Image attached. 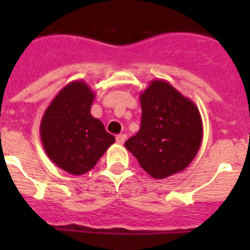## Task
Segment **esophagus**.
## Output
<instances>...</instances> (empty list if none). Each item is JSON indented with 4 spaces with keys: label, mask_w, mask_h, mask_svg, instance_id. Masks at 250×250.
<instances>
[{
    "label": "esophagus",
    "mask_w": 250,
    "mask_h": 250,
    "mask_svg": "<svg viewBox=\"0 0 250 250\" xmlns=\"http://www.w3.org/2000/svg\"><path fill=\"white\" fill-rule=\"evenodd\" d=\"M125 140H126V135H125V134H120V135L116 136V143H118L119 145H123L124 143H125Z\"/></svg>",
    "instance_id": "34e87169"
}]
</instances>
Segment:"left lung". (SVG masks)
I'll list each match as a JSON object with an SVG mask.
<instances>
[{"instance_id":"1","label":"left lung","mask_w":250,"mask_h":250,"mask_svg":"<svg viewBox=\"0 0 250 250\" xmlns=\"http://www.w3.org/2000/svg\"><path fill=\"white\" fill-rule=\"evenodd\" d=\"M141 126L125 147L154 179L180 173L200 149L203 121L198 106L165 80H152L140 94Z\"/></svg>"}]
</instances>
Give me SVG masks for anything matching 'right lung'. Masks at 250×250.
<instances>
[{
    "label": "right lung",
    "instance_id": "add662e5",
    "mask_svg": "<svg viewBox=\"0 0 250 250\" xmlns=\"http://www.w3.org/2000/svg\"><path fill=\"white\" fill-rule=\"evenodd\" d=\"M95 92L85 81L67 83L47 106L40 136L48 158L60 169L83 175L115 143L104 124L91 114Z\"/></svg>",
    "mask_w": 250,
    "mask_h": 250
}]
</instances>
